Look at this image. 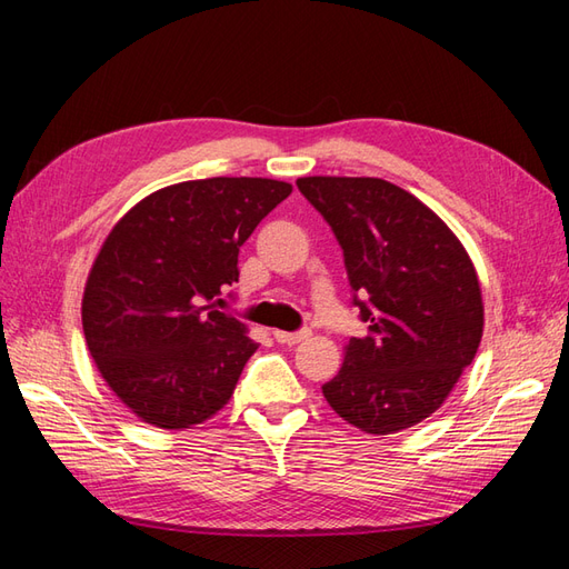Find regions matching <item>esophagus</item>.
Returning <instances> with one entry per match:
<instances>
[{"label":"esophagus","instance_id":"esophagus-1","mask_svg":"<svg viewBox=\"0 0 569 569\" xmlns=\"http://www.w3.org/2000/svg\"><path fill=\"white\" fill-rule=\"evenodd\" d=\"M310 337V330H298V332H283V330H273V340L281 345H298Z\"/></svg>","mask_w":569,"mask_h":569}]
</instances>
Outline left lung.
<instances>
[{
  "label": "left lung",
  "mask_w": 569,
  "mask_h": 569,
  "mask_svg": "<svg viewBox=\"0 0 569 569\" xmlns=\"http://www.w3.org/2000/svg\"><path fill=\"white\" fill-rule=\"evenodd\" d=\"M345 251L365 337L322 386L340 418L371 435L435 413L475 359L485 332L479 278L452 229L381 178L296 180Z\"/></svg>",
  "instance_id": "obj_1"
}]
</instances>
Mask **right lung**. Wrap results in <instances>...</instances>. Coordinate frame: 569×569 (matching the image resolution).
<instances>
[{"label":"right lung","instance_id":"add662e5","mask_svg":"<svg viewBox=\"0 0 569 569\" xmlns=\"http://www.w3.org/2000/svg\"><path fill=\"white\" fill-rule=\"evenodd\" d=\"M291 186L271 178L186 180L114 224L82 296V332L102 379L149 426L183 430L232 398L257 342L217 310L239 281V247Z\"/></svg>","mask_w":569,"mask_h":569}]
</instances>
